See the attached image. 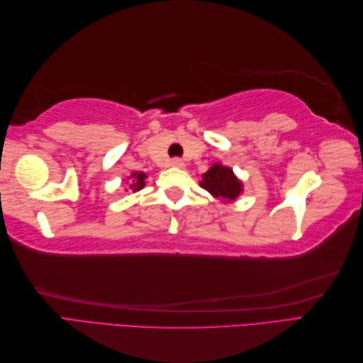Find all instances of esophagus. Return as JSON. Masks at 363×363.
<instances>
[{
  "mask_svg": "<svg viewBox=\"0 0 363 363\" xmlns=\"http://www.w3.org/2000/svg\"><path fill=\"white\" fill-rule=\"evenodd\" d=\"M171 167H174V168H184V162L182 160V159H172L171 160Z\"/></svg>",
  "mask_w": 363,
  "mask_h": 363,
  "instance_id": "1",
  "label": "esophagus"
}]
</instances>
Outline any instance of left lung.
<instances>
[{
    "mask_svg": "<svg viewBox=\"0 0 363 363\" xmlns=\"http://www.w3.org/2000/svg\"><path fill=\"white\" fill-rule=\"evenodd\" d=\"M200 186L204 191L225 203L236 201L239 195L244 192V184L236 177L233 169L219 162L213 163L207 172L201 175Z\"/></svg>",
    "mask_w": 363,
    "mask_h": 363,
    "instance_id": "obj_1",
    "label": "left lung"
}]
</instances>
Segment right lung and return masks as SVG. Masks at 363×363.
Listing matches in <instances>:
<instances>
[{
    "mask_svg": "<svg viewBox=\"0 0 363 363\" xmlns=\"http://www.w3.org/2000/svg\"><path fill=\"white\" fill-rule=\"evenodd\" d=\"M145 179H147V174H144V172H138V171H133L131 172V175L128 177V180H130V189H131V192H138V191H140L142 188H145ZM127 192H128V189H125Z\"/></svg>",
    "mask_w": 363,
    "mask_h": 363,
    "instance_id": "add662e5",
    "label": "right lung"
}]
</instances>
